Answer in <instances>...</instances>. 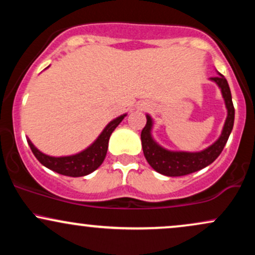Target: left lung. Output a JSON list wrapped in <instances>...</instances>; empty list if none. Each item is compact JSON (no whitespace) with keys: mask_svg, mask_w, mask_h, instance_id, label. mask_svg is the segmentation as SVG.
Here are the masks:
<instances>
[{"mask_svg":"<svg viewBox=\"0 0 255 255\" xmlns=\"http://www.w3.org/2000/svg\"><path fill=\"white\" fill-rule=\"evenodd\" d=\"M210 80L215 81L221 89L222 96H223L225 102V108L228 110V115L222 134L211 146H209L205 150L199 152H184L170 151L162 147L152 137L151 130L153 121H152L150 115H146L147 122H146L144 129L141 130L142 151H144V156L148 164L159 174L165 175V176H183V175L192 174V172L201 170L205 166L211 164L223 151L234 127L235 109H234L231 92L227 79L221 73H218L217 77L210 78Z\"/></svg>","mask_w":255,"mask_h":255,"instance_id":"8db88e82","label":"left lung"}]
</instances>
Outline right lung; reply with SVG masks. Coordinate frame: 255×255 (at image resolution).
<instances>
[{"mask_svg": "<svg viewBox=\"0 0 255 255\" xmlns=\"http://www.w3.org/2000/svg\"><path fill=\"white\" fill-rule=\"evenodd\" d=\"M127 116V114L119 116L115 120L109 122L103 131L99 134L97 139L91 144L89 147L85 148L84 151L79 152L77 154L72 156H63V157H52L40 152L38 148L31 142L30 139H27L28 145H30L34 157L39 160L44 166H46L50 170L58 172V174L64 175V176L71 177H80L89 175L96 169H98L103 163L105 156H107L108 144L111 133L115 130V128L121 124L122 120Z\"/></svg>", "mask_w": 255, "mask_h": 255, "instance_id": "obj_1", "label": "right lung"}]
</instances>
